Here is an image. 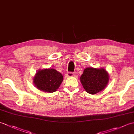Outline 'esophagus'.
Listing matches in <instances>:
<instances>
[{
	"label": "esophagus",
	"mask_w": 134,
	"mask_h": 134,
	"mask_svg": "<svg viewBox=\"0 0 134 134\" xmlns=\"http://www.w3.org/2000/svg\"><path fill=\"white\" fill-rule=\"evenodd\" d=\"M74 75V73L71 72H69L67 74V76H69V77H71V76H73Z\"/></svg>",
	"instance_id": "obj_1"
}]
</instances>
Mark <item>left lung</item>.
Returning a JSON list of instances; mask_svg holds the SVG:
<instances>
[{
  "label": "left lung",
  "mask_w": 134,
  "mask_h": 134,
  "mask_svg": "<svg viewBox=\"0 0 134 134\" xmlns=\"http://www.w3.org/2000/svg\"><path fill=\"white\" fill-rule=\"evenodd\" d=\"M109 79V74L103 68L87 67L83 70L80 80L86 92L90 94H94L105 89Z\"/></svg>",
  "instance_id": "8db88e82"
}]
</instances>
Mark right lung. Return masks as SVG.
<instances>
[{
	"instance_id": "add662e5",
	"label": "right lung",
	"mask_w": 134,
	"mask_h": 134,
	"mask_svg": "<svg viewBox=\"0 0 134 134\" xmlns=\"http://www.w3.org/2000/svg\"><path fill=\"white\" fill-rule=\"evenodd\" d=\"M63 80L60 72L52 69L38 70L33 78V83L40 90L47 93L55 92Z\"/></svg>"
}]
</instances>
